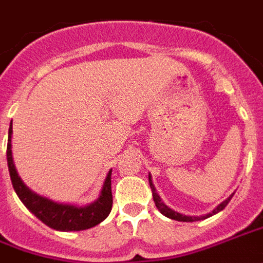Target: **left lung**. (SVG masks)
Returning a JSON list of instances; mask_svg holds the SVG:
<instances>
[{
	"mask_svg": "<svg viewBox=\"0 0 263 263\" xmlns=\"http://www.w3.org/2000/svg\"><path fill=\"white\" fill-rule=\"evenodd\" d=\"M148 181H149V187H151V191H153L154 202H155V206L158 208V211H159L162 215H165L166 218L175 219V220H177V222H197V220H202V219L209 218V216L218 214V212H220V211H223V209L226 208V205L229 204V201H230L233 195H234V193H233V194L230 195L229 198H226L224 201H223V202H220V204H219L218 206H216V208L212 211V212H209V214L204 215V216H189V215L179 214V212H176V211H173L172 208H169L167 205H165V202L162 201L161 197L158 195L157 190H155V185H154L153 179H151V173L148 175Z\"/></svg>",
	"mask_w": 263,
	"mask_h": 263,
	"instance_id": "8db88e82",
	"label": "left lung"
}]
</instances>
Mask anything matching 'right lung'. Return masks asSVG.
<instances>
[{
    "label": "right lung",
    "mask_w": 263,
    "mask_h": 263,
    "mask_svg": "<svg viewBox=\"0 0 263 263\" xmlns=\"http://www.w3.org/2000/svg\"><path fill=\"white\" fill-rule=\"evenodd\" d=\"M12 122L9 132H8V145H7V161L9 175H11L13 190L17 194L19 199L25 204L35 218L47 224L48 228L59 230V232H80L86 229H91L98 223L105 220L106 216L110 214L112 209V190H110V173L108 172L101 193L98 198L88 205H72L55 202L52 199L39 195L31 191L22 179L19 177L12 158Z\"/></svg>",
    "instance_id": "add662e5"
}]
</instances>
